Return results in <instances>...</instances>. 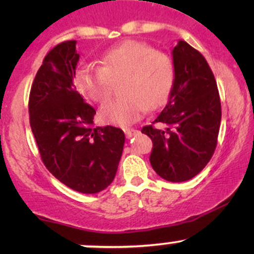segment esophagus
I'll list each match as a JSON object with an SVG mask.
<instances>
[{
	"label": "esophagus",
	"instance_id": "obj_1",
	"mask_svg": "<svg viewBox=\"0 0 254 254\" xmlns=\"http://www.w3.org/2000/svg\"><path fill=\"white\" fill-rule=\"evenodd\" d=\"M124 132H125V136H127V138H131V137L136 135L137 130H135V129H125Z\"/></svg>",
	"mask_w": 254,
	"mask_h": 254
}]
</instances>
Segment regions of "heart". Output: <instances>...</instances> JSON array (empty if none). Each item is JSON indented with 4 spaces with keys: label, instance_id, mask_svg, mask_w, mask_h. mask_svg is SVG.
<instances>
[{
    "label": "heart",
    "instance_id": "heart-1",
    "mask_svg": "<svg viewBox=\"0 0 254 254\" xmlns=\"http://www.w3.org/2000/svg\"><path fill=\"white\" fill-rule=\"evenodd\" d=\"M101 66L81 65L75 72L76 88L95 103L111 97L115 83H121L123 97L111 100L99 111L104 123L127 127L144 115L147 107L160 106L170 94L174 64L165 52L153 50L147 43L125 40L105 51Z\"/></svg>",
    "mask_w": 254,
    "mask_h": 254
}]
</instances>
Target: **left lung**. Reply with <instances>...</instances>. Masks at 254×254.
Segmentation results:
<instances>
[{
    "label": "left lung",
    "instance_id": "1",
    "mask_svg": "<svg viewBox=\"0 0 254 254\" xmlns=\"http://www.w3.org/2000/svg\"><path fill=\"white\" fill-rule=\"evenodd\" d=\"M174 81L167 104L142 133L153 141L150 165L162 179L182 183L197 176L217 144L221 101L203 55L184 40L172 50Z\"/></svg>",
    "mask_w": 254,
    "mask_h": 254
}]
</instances>
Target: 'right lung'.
I'll return each instance as SVG.
<instances>
[{"instance_id": "obj_1", "label": "right lung", "mask_w": 254, "mask_h": 254, "mask_svg": "<svg viewBox=\"0 0 254 254\" xmlns=\"http://www.w3.org/2000/svg\"><path fill=\"white\" fill-rule=\"evenodd\" d=\"M78 58L76 40L46 55L32 83L28 112L45 167L68 188L92 194L115 179L125 135L110 125L94 127L95 110L72 82Z\"/></svg>"}]
</instances>
